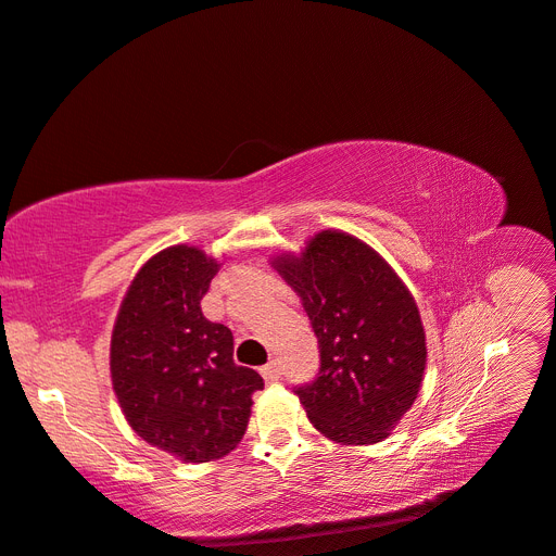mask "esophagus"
<instances>
[{
  "mask_svg": "<svg viewBox=\"0 0 556 556\" xmlns=\"http://www.w3.org/2000/svg\"><path fill=\"white\" fill-rule=\"evenodd\" d=\"M261 375H263V379L265 382H275V379H279V363L277 361H269V363H265V366L261 368Z\"/></svg>",
  "mask_w": 556,
  "mask_h": 556,
  "instance_id": "esophagus-1",
  "label": "esophagus"
}]
</instances>
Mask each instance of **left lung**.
Instances as JSON below:
<instances>
[{
	"label": "left lung",
	"mask_w": 556,
	"mask_h": 556,
	"mask_svg": "<svg viewBox=\"0 0 556 556\" xmlns=\"http://www.w3.org/2000/svg\"><path fill=\"white\" fill-rule=\"evenodd\" d=\"M277 273L303 300L321 368L295 387L309 421L342 445L382 442L415 403L426 336L415 298L379 253L342 230L316 232Z\"/></svg>",
	"instance_id": "8db88e82"
}]
</instances>
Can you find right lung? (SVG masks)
<instances>
[{"label":"right lung","mask_w":556,"mask_h":556,"mask_svg":"<svg viewBox=\"0 0 556 556\" xmlns=\"http://www.w3.org/2000/svg\"><path fill=\"white\" fill-rule=\"evenodd\" d=\"M218 261L198 247L157 251L139 267L111 332V384L149 445L204 464L242 440L263 377L232 361V332L202 314Z\"/></svg>","instance_id":"1"}]
</instances>
